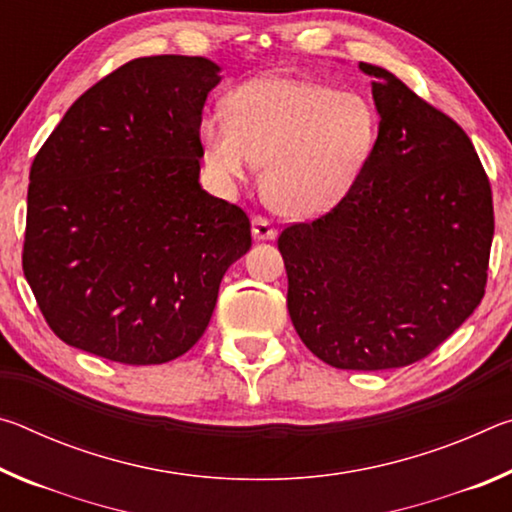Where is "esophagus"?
Returning a JSON list of instances; mask_svg holds the SVG:
<instances>
[{"mask_svg": "<svg viewBox=\"0 0 512 512\" xmlns=\"http://www.w3.org/2000/svg\"><path fill=\"white\" fill-rule=\"evenodd\" d=\"M275 235H277V230H275V225L266 219V216H253V237L257 239V241H271V239H275Z\"/></svg>", "mask_w": 512, "mask_h": 512, "instance_id": "1", "label": "esophagus"}]
</instances>
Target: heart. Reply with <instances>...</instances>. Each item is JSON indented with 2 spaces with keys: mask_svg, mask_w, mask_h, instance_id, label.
Listing matches in <instances>:
<instances>
[{
  "mask_svg": "<svg viewBox=\"0 0 512 512\" xmlns=\"http://www.w3.org/2000/svg\"><path fill=\"white\" fill-rule=\"evenodd\" d=\"M379 115L361 92L264 76L225 101V117L201 121L205 160L228 180L262 167V194L275 212L311 219L357 183L375 151Z\"/></svg>",
  "mask_w": 512,
  "mask_h": 512,
  "instance_id": "b5f03b06",
  "label": "heart"
}]
</instances>
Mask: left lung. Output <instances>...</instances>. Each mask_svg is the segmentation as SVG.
Here are the masks:
<instances>
[{
  "label": "left lung",
  "instance_id": "8db88e82",
  "mask_svg": "<svg viewBox=\"0 0 512 512\" xmlns=\"http://www.w3.org/2000/svg\"><path fill=\"white\" fill-rule=\"evenodd\" d=\"M372 76L379 135L341 203L277 237L302 343L341 370L427 357L479 307L495 212L474 144L388 69Z\"/></svg>",
  "mask_w": 512,
  "mask_h": 512
}]
</instances>
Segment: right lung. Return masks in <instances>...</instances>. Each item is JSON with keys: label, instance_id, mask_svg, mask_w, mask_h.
<instances>
[{"label": "right lung", "instance_id": "add662e5", "mask_svg": "<svg viewBox=\"0 0 512 512\" xmlns=\"http://www.w3.org/2000/svg\"><path fill=\"white\" fill-rule=\"evenodd\" d=\"M219 65L135 58L76 99L29 173L22 268L60 341L153 366L201 339L232 262L241 207L198 185Z\"/></svg>", "mask_w": 512, "mask_h": 512}]
</instances>
